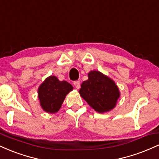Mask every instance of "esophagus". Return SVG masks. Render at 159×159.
<instances>
[{"mask_svg": "<svg viewBox=\"0 0 159 159\" xmlns=\"http://www.w3.org/2000/svg\"><path fill=\"white\" fill-rule=\"evenodd\" d=\"M74 85H75V87H76V89H79L80 88V81H74Z\"/></svg>", "mask_w": 159, "mask_h": 159, "instance_id": "esophagus-1", "label": "esophagus"}]
</instances>
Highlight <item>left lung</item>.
<instances>
[{
  "label": "left lung",
  "mask_w": 159,
  "mask_h": 159,
  "mask_svg": "<svg viewBox=\"0 0 159 159\" xmlns=\"http://www.w3.org/2000/svg\"><path fill=\"white\" fill-rule=\"evenodd\" d=\"M79 93L96 112L110 111L116 106L120 93L111 78L98 72L91 71L88 79L81 84Z\"/></svg>",
  "instance_id": "obj_1"
}]
</instances>
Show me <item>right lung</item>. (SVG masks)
<instances>
[{"mask_svg": "<svg viewBox=\"0 0 159 159\" xmlns=\"http://www.w3.org/2000/svg\"><path fill=\"white\" fill-rule=\"evenodd\" d=\"M73 90L67 81H61L55 76H49L38 89L40 105L45 112L55 114L61 108L66 96Z\"/></svg>", "mask_w": 159, "mask_h": 159, "instance_id": "obj_1", "label": "right lung"}]
</instances>
